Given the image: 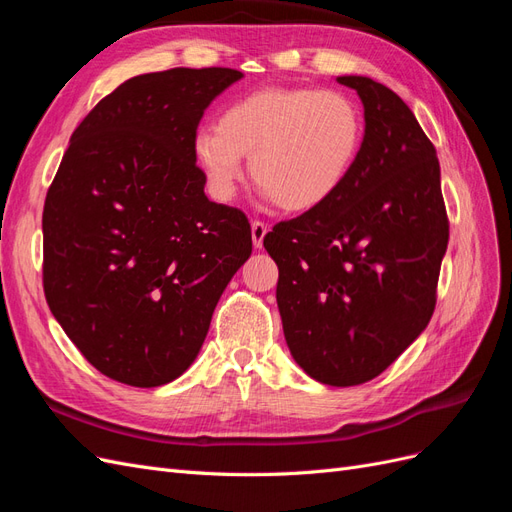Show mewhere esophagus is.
<instances>
[{
	"instance_id": "esophagus-1",
	"label": "esophagus",
	"mask_w": 512,
	"mask_h": 512,
	"mask_svg": "<svg viewBox=\"0 0 512 512\" xmlns=\"http://www.w3.org/2000/svg\"><path fill=\"white\" fill-rule=\"evenodd\" d=\"M267 232H269V226L265 222H260V220L252 222V241H254L256 250H260V247H262V241H265Z\"/></svg>"
}]
</instances>
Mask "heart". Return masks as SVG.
I'll list each match as a JSON object with an SVG mask.
<instances>
[{
    "label": "heart",
    "instance_id": "heart-1",
    "mask_svg": "<svg viewBox=\"0 0 512 512\" xmlns=\"http://www.w3.org/2000/svg\"><path fill=\"white\" fill-rule=\"evenodd\" d=\"M365 143L361 106L344 91L262 87L200 130L196 160L215 198L230 200L250 158V173L284 211L305 213L342 192Z\"/></svg>",
    "mask_w": 512,
    "mask_h": 512
}]
</instances>
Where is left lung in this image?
<instances>
[{
    "label": "left lung",
    "mask_w": 512,
    "mask_h": 512,
    "mask_svg": "<svg viewBox=\"0 0 512 512\" xmlns=\"http://www.w3.org/2000/svg\"><path fill=\"white\" fill-rule=\"evenodd\" d=\"M365 108L352 177L320 209L275 224L277 307L292 359L329 386L374 380L436 307L448 218L440 162L414 113L367 76H337Z\"/></svg>",
    "instance_id": "left-lung-1"
}]
</instances>
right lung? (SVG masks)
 <instances>
[{"label":"right lung","instance_id":"add662e5","mask_svg":"<svg viewBox=\"0 0 512 512\" xmlns=\"http://www.w3.org/2000/svg\"><path fill=\"white\" fill-rule=\"evenodd\" d=\"M232 68L134 76L72 132L44 200V297L100 374L151 389L203 346L252 254L245 213L211 203L194 141Z\"/></svg>","mask_w":512,"mask_h":512}]
</instances>
